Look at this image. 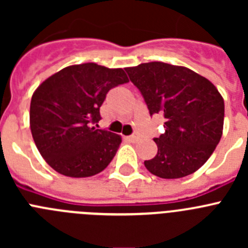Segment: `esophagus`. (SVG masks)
I'll return each mask as SVG.
<instances>
[{
    "mask_svg": "<svg viewBox=\"0 0 248 248\" xmlns=\"http://www.w3.org/2000/svg\"><path fill=\"white\" fill-rule=\"evenodd\" d=\"M126 139H128L129 141H131V143H138V141H139V137H138V135H130V137H128Z\"/></svg>",
    "mask_w": 248,
    "mask_h": 248,
    "instance_id": "1",
    "label": "esophagus"
}]
</instances>
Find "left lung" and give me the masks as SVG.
I'll return each instance as SVG.
<instances>
[{
    "label": "left lung",
    "mask_w": 248,
    "mask_h": 248,
    "mask_svg": "<svg viewBox=\"0 0 248 248\" xmlns=\"http://www.w3.org/2000/svg\"><path fill=\"white\" fill-rule=\"evenodd\" d=\"M125 71L150 115L165 118V133L154 139L157 153L144 161L145 168L161 179L198 171L222 137L225 103L217 88L189 68L164 62L141 63Z\"/></svg>",
    "instance_id": "left-lung-1"
}]
</instances>
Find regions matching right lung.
<instances>
[{"mask_svg": "<svg viewBox=\"0 0 248 248\" xmlns=\"http://www.w3.org/2000/svg\"><path fill=\"white\" fill-rule=\"evenodd\" d=\"M122 68L74 64L48 77L31 99L30 126L46 163L69 177H89L110 164L122 137L92 126L113 87L128 83Z\"/></svg>", "mask_w": 248, "mask_h": 248, "instance_id": "1", "label": "right lung"}]
</instances>
